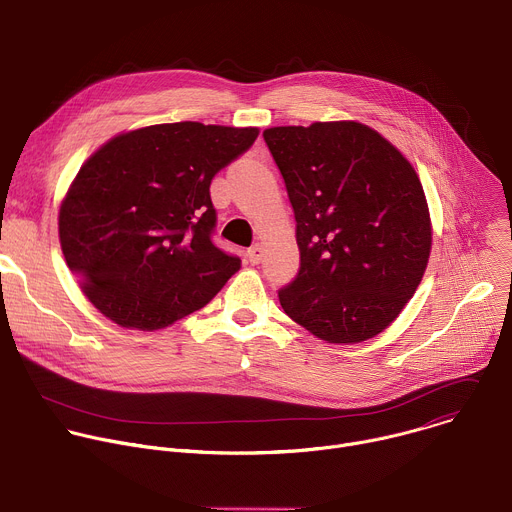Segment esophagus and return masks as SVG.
Returning <instances> with one entry per match:
<instances>
[{"instance_id": "34e87169", "label": "esophagus", "mask_w": 512, "mask_h": 512, "mask_svg": "<svg viewBox=\"0 0 512 512\" xmlns=\"http://www.w3.org/2000/svg\"><path fill=\"white\" fill-rule=\"evenodd\" d=\"M263 257V247L261 245H253L251 249H247V259L251 265H257Z\"/></svg>"}]
</instances>
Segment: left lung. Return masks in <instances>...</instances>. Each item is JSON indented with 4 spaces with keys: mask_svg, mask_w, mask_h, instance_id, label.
<instances>
[{
    "mask_svg": "<svg viewBox=\"0 0 512 512\" xmlns=\"http://www.w3.org/2000/svg\"><path fill=\"white\" fill-rule=\"evenodd\" d=\"M263 139L296 216L300 269L277 296L314 336L362 342L405 308L427 267L429 210L401 152L356 121L271 127Z\"/></svg>",
    "mask_w": 512,
    "mask_h": 512,
    "instance_id": "obj_1",
    "label": "left lung"
}]
</instances>
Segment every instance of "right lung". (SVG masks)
<instances>
[{
  "label": "right lung",
  "instance_id": "obj_1",
  "mask_svg": "<svg viewBox=\"0 0 512 512\" xmlns=\"http://www.w3.org/2000/svg\"><path fill=\"white\" fill-rule=\"evenodd\" d=\"M259 129L164 123L107 141L72 182L58 216L68 269L123 328L160 330L204 308L241 267L216 247L212 178Z\"/></svg>",
  "mask_w": 512,
  "mask_h": 512
}]
</instances>
